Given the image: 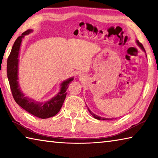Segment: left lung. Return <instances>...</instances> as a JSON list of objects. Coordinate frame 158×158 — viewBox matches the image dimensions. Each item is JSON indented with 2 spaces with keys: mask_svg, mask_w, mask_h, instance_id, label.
I'll return each instance as SVG.
<instances>
[{
  "mask_svg": "<svg viewBox=\"0 0 158 158\" xmlns=\"http://www.w3.org/2000/svg\"><path fill=\"white\" fill-rule=\"evenodd\" d=\"M137 44L139 45V46L140 47H141V49H142L143 51H144V52H145V49H144V48H143V45H142V44L141 43V42H139V41H138V40H137ZM88 108V110L89 111V112L90 113V114L92 115V116L95 118H96V119H98V120H105V121H109V120H114V118H102V117H100V116H98V115H96V114H93V112L90 110V109H89V107H87Z\"/></svg>",
  "mask_w": 158,
  "mask_h": 158,
  "instance_id": "8db88e82",
  "label": "left lung"
}]
</instances>
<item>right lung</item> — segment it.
Returning a JSON list of instances; mask_svg holds the SVG:
<instances>
[{
  "label": "right lung",
  "instance_id": "obj_1",
  "mask_svg": "<svg viewBox=\"0 0 158 158\" xmlns=\"http://www.w3.org/2000/svg\"><path fill=\"white\" fill-rule=\"evenodd\" d=\"M32 31H33L30 29V30L23 32L21 35L18 37L15 40L11 52L7 58V74L13 98L15 99L16 102L28 113L36 117L44 119L55 116L59 112L66 97V90L68 89L69 83L74 79L70 78L63 81L61 84L60 92L58 93L57 95L46 102H35L27 97H25L23 93L21 91L17 81L18 57L22 38L26 35L29 34Z\"/></svg>",
  "mask_w": 158,
  "mask_h": 158
}]
</instances>
